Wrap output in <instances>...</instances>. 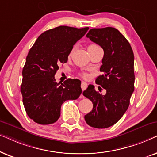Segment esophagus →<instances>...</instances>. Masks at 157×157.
<instances>
[{"instance_id": "34e87169", "label": "esophagus", "mask_w": 157, "mask_h": 157, "mask_svg": "<svg viewBox=\"0 0 157 157\" xmlns=\"http://www.w3.org/2000/svg\"><path fill=\"white\" fill-rule=\"evenodd\" d=\"M81 89H82V91H84V90L87 88V83L82 81L81 84Z\"/></svg>"}]
</instances>
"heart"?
<instances>
[{"mask_svg":"<svg viewBox=\"0 0 157 157\" xmlns=\"http://www.w3.org/2000/svg\"><path fill=\"white\" fill-rule=\"evenodd\" d=\"M98 46L96 44H90L89 45V48H88V50H89V49H93V48H98ZM74 48H72V50L71 51V52H70V53H69V56H71L72 55V53H74ZM80 75L81 76L83 77V78H87L88 77V74H86L85 72H82V73H81L80 74Z\"/></svg>","mask_w":157,"mask_h":157,"instance_id":"heart-1","label":"heart"}]
</instances>
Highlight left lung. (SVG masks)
I'll return each instance as SVG.
<instances>
[{
    "mask_svg": "<svg viewBox=\"0 0 157 157\" xmlns=\"http://www.w3.org/2000/svg\"><path fill=\"white\" fill-rule=\"evenodd\" d=\"M104 50L103 73L96 83L106 89L102 95L89 85L83 95L93 103V109L84 117L88 125L105 128L117 123L127 110L134 91V56L126 38L112 27L92 29L86 34Z\"/></svg>",
    "mask_w": 157,
    "mask_h": 157,
    "instance_id": "obj_1",
    "label": "left lung"
}]
</instances>
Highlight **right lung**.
Segmentation results:
<instances>
[{
  "label": "right lung",
  "mask_w": 157,
  "mask_h": 157,
  "mask_svg": "<svg viewBox=\"0 0 157 157\" xmlns=\"http://www.w3.org/2000/svg\"><path fill=\"white\" fill-rule=\"evenodd\" d=\"M88 30L89 27L61 25L40 34L30 49L23 68L21 92L26 113L36 123L53 124L59 119L62 104L81 95L78 79L68 78L58 83L54 76Z\"/></svg>",
  "instance_id": "add662e5"
}]
</instances>
